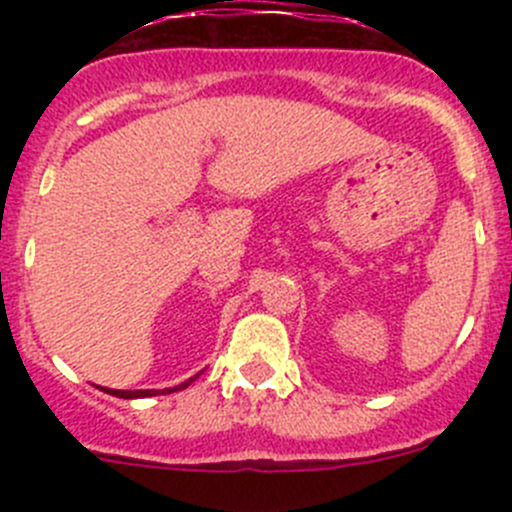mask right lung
Segmentation results:
<instances>
[{
    "mask_svg": "<svg viewBox=\"0 0 512 512\" xmlns=\"http://www.w3.org/2000/svg\"><path fill=\"white\" fill-rule=\"evenodd\" d=\"M200 374H203V371H200ZM200 374H195V376H190L188 381H183V384H178V386H170V389H138V391H121V389H101L106 391V394H111V396H118V399H146V396H158V394H173V391H180V389H188L190 384H193L195 379H198Z\"/></svg>",
    "mask_w": 512,
    "mask_h": 512,
    "instance_id": "right-lung-1",
    "label": "right lung"
}]
</instances>
